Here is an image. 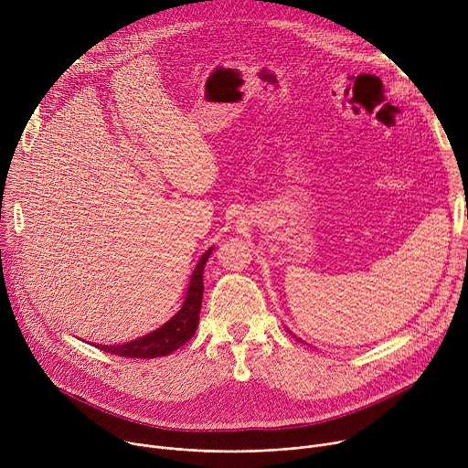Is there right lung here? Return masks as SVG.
Returning <instances> with one entry per match:
<instances>
[{
    "instance_id": "add662e5",
    "label": "right lung",
    "mask_w": 468,
    "mask_h": 468,
    "mask_svg": "<svg viewBox=\"0 0 468 468\" xmlns=\"http://www.w3.org/2000/svg\"><path fill=\"white\" fill-rule=\"evenodd\" d=\"M213 248H209L202 259L197 261L196 269L192 272L185 302L177 314H174L163 327L152 331L150 335L135 339L125 345L118 346H101L100 350L120 356V357H133V359H154L172 354L174 350L181 348L186 341L192 339L199 320V309H202L204 298V266L211 255Z\"/></svg>"
}]
</instances>
